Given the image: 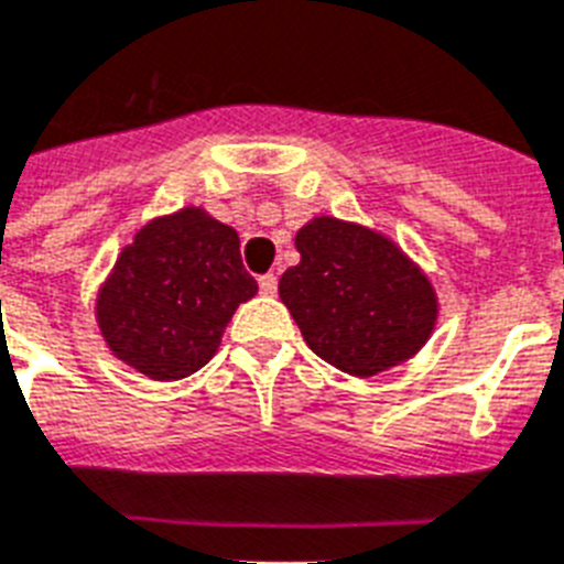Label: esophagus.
I'll list each match as a JSON object with an SVG mask.
<instances>
[{
    "label": "esophagus",
    "instance_id": "34e87169",
    "mask_svg": "<svg viewBox=\"0 0 564 564\" xmlns=\"http://www.w3.org/2000/svg\"><path fill=\"white\" fill-rule=\"evenodd\" d=\"M276 288H279V282L273 273H264V276H259V291H262L264 296H273V293H276Z\"/></svg>",
    "mask_w": 564,
    "mask_h": 564
}]
</instances>
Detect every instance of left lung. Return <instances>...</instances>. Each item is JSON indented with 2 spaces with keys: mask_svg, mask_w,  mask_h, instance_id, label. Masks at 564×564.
Segmentation results:
<instances>
[{
  "mask_svg": "<svg viewBox=\"0 0 564 564\" xmlns=\"http://www.w3.org/2000/svg\"><path fill=\"white\" fill-rule=\"evenodd\" d=\"M296 250L279 296L316 357L371 377L430 339L438 316L430 279L380 232L323 216L296 232Z\"/></svg>",
  "mask_w": 564,
  "mask_h": 564,
  "instance_id": "1",
  "label": "left lung"
}]
</instances>
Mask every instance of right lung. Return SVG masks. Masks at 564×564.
Instances as JSON below:
<instances>
[{
  "label": "right lung",
  "instance_id": "1",
  "mask_svg": "<svg viewBox=\"0 0 564 564\" xmlns=\"http://www.w3.org/2000/svg\"><path fill=\"white\" fill-rule=\"evenodd\" d=\"M256 293L236 230L204 209L143 227L97 300L115 355L152 380H181L216 355L232 311Z\"/></svg>",
  "mask_w": 564,
  "mask_h": 564
}]
</instances>
